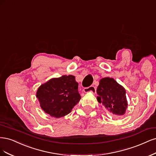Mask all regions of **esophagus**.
<instances>
[{"label": "esophagus", "instance_id": "obj_1", "mask_svg": "<svg viewBox=\"0 0 156 156\" xmlns=\"http://www.w3.org/2000/svg\"><path fill=\"white\" fill-rule=\"evenodd\" d=\"M83 91L85 93H96V88H95V87L94 86H90V87H85L83 89Z\"/></svg>", "mask_w": 156, "mask_h": 156}]
</instances>
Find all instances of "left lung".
Returning a JSON list of instances; mask_svg holds the SVG:
<instances>
[{
    "label": "left lung",
    "instance_id": "obj_1",
    "mask_svg": "<svg viewBox=\"0 0 156 156\" xmlns=\"http://www.w3.org/2000/svg\"><path fill=\"white\" fill-rule=\"evenodd\" d=\"M97 92L98 102L102 104L108 111L117 116L124 115L128 101L126 89L121 85L112 78H103L100 80Z\"/></svg>",
    "mask_w": 156,
    "mask_h": 156
}]
</instances>
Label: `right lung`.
I'll list each match as a JSON object with an SVG mask.
<instances>
[{
    "instance_id": "add662e5",
    "label": "right lung",
    "mask_w": 156,
    "mask_h": 156,
    "mask_svg": "<svg viewBox=\"0 0 156 156\" xmlns=\"http://www.w3.org/2000/svg\"><path fill=\"white\" fill-rule=\"evenodd\" d=\"M78 83L73 75L53 78L40 85L37 93L40 106L43 111L55 118L71 113L80 101Z\"/></svg>"
}]
</instances>
